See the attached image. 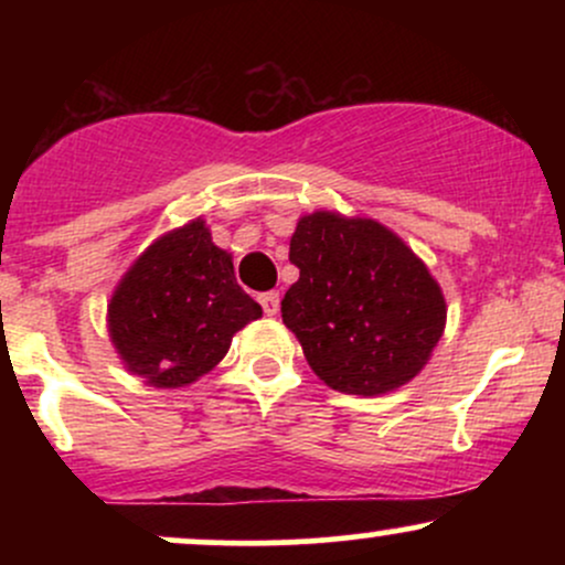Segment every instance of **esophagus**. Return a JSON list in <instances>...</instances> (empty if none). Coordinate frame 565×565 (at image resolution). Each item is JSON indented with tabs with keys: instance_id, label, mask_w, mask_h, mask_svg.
<instances>
[{
	"instance_id": "esophagus-1",
	"label": "esophagus",
	"mask_w": 565,
	"mask_h": 565,
	"mask_svg": "<svg viewBox=\"0 0 565 565\" xmlns=\"http://www.w3.org/2000/svg\"><path fill=\"white\" fill-rule=\"evenodd\" d=\"M260 305H263L265 316H276L278 305H281V297H278V291H265V295H260Z\"/></svg>"
}]
</instances>
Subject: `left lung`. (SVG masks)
<instances>
[{"mask_svg":"<svg viewBox=\"0 0 565 565\" xmlns=\"http://www.w3.org/2000/svg\"><path fill=\"white\" fill-rule=\"evenodd\" d=\"M289 260L300 278L284 295L281 319L329 387L380 395L417 377L444 334L446 302L393 231L313 212L297 223Z\"/></svg>","mask_w":565,"mask_h":565,"instance_id":"8db88e82","label":"left lung"}]
</instances>
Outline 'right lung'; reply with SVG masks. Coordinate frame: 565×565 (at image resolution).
Returning <instances> with one entry per match:
<instances>
[{
	"mask_svg": "<svg viewBox=\"0 0 565 565\" xmlns=\"http://www.w3.org/2000/svg\"><path fill=\"white\" fill-rule=\"evenodd\" d=\"M263 308L236 284L228 252L204 220L167 233L127 270L108 305V332L129 372L183 387L228 353L233 334Z\"/></svg>",
	"mask_w": 565,
	"mask_h": 565,
	"instance_id": "1",
	"label": "right lung"
}]
</instances>
